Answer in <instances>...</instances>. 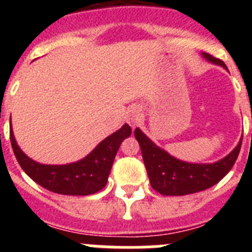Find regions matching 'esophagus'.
<instances>
[{
  "instance_id": "esophagus-1",
  "label": "esophagus",
  "mask_w": 252,
  "mask_h": 252,
  "mask_svg": "<svg viewBox=\"0 0 252 252\" xmlns=\"http://www.w3.org/2000/svg\"><path fill=\"white\" fill-rule=\"evenodd\" d=\"M142 113L139 107H132L127 113V121L131 127H136L137 125L141 122Z\"/></svg>"
}]
</instances>
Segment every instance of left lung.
Returning a JSON list of instances; mask_svg holds the SVG:
<instances>
[{"label":"left lung","instance_id":"1","mask_svg":"<svg viewBox=\"0 0 252 252\" xmlns=\"http://www.w3.org/2000/svg\"><path fill=\"white\" fill-rule=\"evenodd\" d=\"M209 63L227 69L222 60L202 53ZM135 137L141 148L142 159L153 189L162 195H186L201 192L217 184L232 169L239 157L242 139L237 146L222 159L215 162H189L179 160L159 148L139 127Z\"/></svg>","mask_w":252,"mask_h":252}]
</instances>
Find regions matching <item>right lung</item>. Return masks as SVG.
Instances as JSON below:
<instances>
[{"label":"right lung","instance_id":"1","mask_svg":"<svg viewBox=\"0 0 252 252\" xmlns=\"http://www.w3.org/2000/svg\"><path fill=\"white\" fill-rule=\"evenodd\" d=\"M130 135L131 127L125 124L83 159L63 165H48L29 158L17 145L12 127L10 128L11 145L22 170L43 188L64 195H90L103 189L120 145Z\"/></svg>","mask_w":252,"mask_h":252}]
</instances>
